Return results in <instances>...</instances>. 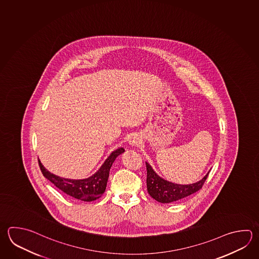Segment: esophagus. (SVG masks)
Instances as JSON below:
<instances>
[{"label": "esophagus", "instance_id": "esophagus-1", "mask_svg": "<svg viewBox=\"0 0 259 259\" xmlns=\"http://www.w3.org/2000/svg\"><path fill=\"white\" fill-rule=\"evenodd\" d=\"M141 142V139L139 138L138 135H132V137L130 138L128 140V143L132 145V146H136L139 143Z\"/></svg>", "mask_w": 259, "mask_h": 259}]
</instances>
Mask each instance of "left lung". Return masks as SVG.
Segmentation results:
<instances>
[{
    "label": "left lung",
    "instance_id": "8db88e82",
    "mask_svg": "<svg viewBox=\"0 0 259 259\" xmlns=\"http://www.w3.org/2000/svg\"><path fill=\"white\" fill-rule=\"evenodd\" d=\"M147 168V190L152 198L160 203H171L187 198L191 194L198 191L202 188L203 184L207 179L208 172L199 181L188 185H180L169 182L161 178L146 162Z\"/></svg>",
    "mask_w": 259,
    "mask_h": 259
}]
</instances>
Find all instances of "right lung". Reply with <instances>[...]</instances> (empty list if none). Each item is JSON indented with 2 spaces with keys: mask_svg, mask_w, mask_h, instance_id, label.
<instances>
[{
  "mask_svg": "<svg viewBox=\"0 0 259 259\" xmlns=\"http://www.w3.org/2000/svg\"><path fill=\"white\" fill-rule=\"evenodd\" d=\"M125 152L124 148H118L111 152L107 160L102 164L93 176L84 179H69L61 178L48 171L38 160L39 167L43 176L50 180L56 188L65 193L71 198H76L81 201L91 202L100 198L107 188L109 171L116 158Z\"/></svg>",
  "mask_w": 259,
  "mask_h": 259,
  "instance_id": "right-lung-1",
  "label": "right lung"
}]
</instances>
